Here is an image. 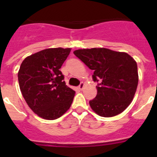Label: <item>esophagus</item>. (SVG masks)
<instances>
[{
  "mask_svg": "<svg viewBox=\"0 0 157 157\" xmlns=\"http://www.w3.org/2000/svg\"><path fill=\"white\" fill-rule=\"evenodd\" d=\"M83 87H84V83H80V84L79 85V86H78L79 90H82L83 89Z\"/></svg>",
  "mask_w": 157,
  "mask_h": 157,
  "instance_id": "obj_1",
  "label": "esophagus"
}]
</instances>
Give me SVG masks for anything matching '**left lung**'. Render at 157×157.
Listing matches in <instances>:
<instances>
[{
    "mask_svg": "<svg viewBox=\"0 0 157 157\" xmlns=\"http://www.w3.org/2000/svg\"><path fill=\"white\" fill-rule=\"evenodd\" d=\"M74 54L90 69L97 82V95L90 101L92 109L102 117L121 113L132 102L138 83L137 65L125 52L108 48L78 49Z\"/></svg>",
    "mask_w": 157,
    "mask_h": 157,
    "instance_id": "obj_1",
    "label": "left lung"
}]
</instances>
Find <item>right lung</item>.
<instances>
[{"instance_id":"right-lung-1","label":"right lung","mask_w":157,"mask_h":157,"mask_svg":"<svg viewBox=\"0 0 157 157\" xmlns=\"http://www.w3.org/2000/svg\"><path fill=\"white\" fill-rule=\"evenodd\" d=\"M71 48H47L25 58L18 72L20 91L33 112L44 119L64 115L75 91L66 85L60 68Z\"/></svg>"}]
</instances>
